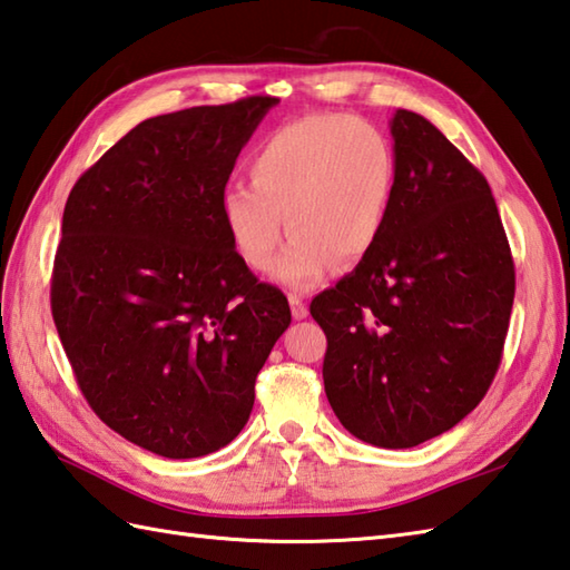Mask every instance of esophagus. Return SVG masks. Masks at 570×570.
<instances>
[{
	"label": "esophagus",
	"mask_w": 570,
	"mask_h": 570,
	"mask_svg": "<svg viewBox=\"0 0 570 570\" xmlns=\"http://www.w3.org/2000/svg\"><path fill=\"white\" fill-rule=\"evenodd\" d=\"M287 302H289V309H293V317H295V320H307L309 309H307V305H305V297L297 295V293H289V295H287Z\"/></svg>",
	"instance_id": "34e87169"
}]
</instances>
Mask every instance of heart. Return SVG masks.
<instances>
[{
  "instance_id": "obj_1",
  "label": "heart",
  "mask_w": 570,
  "mask_h": 570,
  "mask_svg": "<svg viewBox=\"0 0 570 570\" xmlns=\"http://www.w3.org/2000/svg\"><path fill=\"white\" fill-rule=\"evenodd\" d=\"M248 183L222 193V224L248 268L265 271L293 232L271 275L312 289L338 258L361 261L381 236L395 185V158L373 124L309 114L268 134L246 163Z\"/></svg>"
}]
</instances>
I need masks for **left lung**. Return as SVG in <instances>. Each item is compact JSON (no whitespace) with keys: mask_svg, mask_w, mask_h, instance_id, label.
I'll list each match as a JSON object with an SVG mask.
<instances>
[{"mask_svg":"<svg viewBox=\"0 0 570 570\" xmlns=\"http://www.w3.org/2000/svg\"><path fill=\"white\" fill-rule=\"evenodd\" d=\"M385 226L356 271L312 299L338 422L412 449L478 407L500 368L514 263L483 173L422 114L397 109Z\"/></svg>","mask_w":570,"mask_h":570,"instance_id":"obj_1","label":"left lung"}]
</instances>
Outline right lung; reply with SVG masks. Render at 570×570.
<instances>
[{"label":"right lung","mask_w":570,"mask_h":570,"mask_svg":"<svg viewBox=\"0 0 570 570\" xmlns=\"http://www.w3.org/2000/svg\"><path fill=\"white\" fill-rule=\"evenodd\" d=\"M275 97L146 119L70 189L50 309L85 400L166 459L219 451L289 326L222 224L234 163Z\"/></svg>","instance_id":"right-lung-1"}]
</instances>
